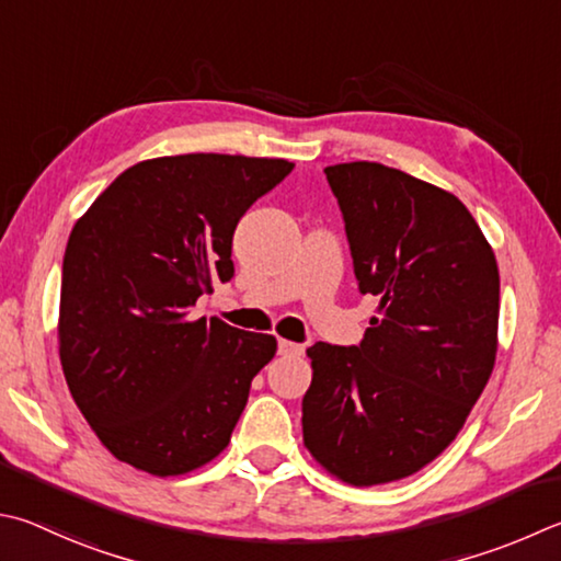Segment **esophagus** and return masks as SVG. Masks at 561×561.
<instances>
[{
	"label": "esophagus",
	"mask_w": 561,
	"mask_h": 561,
	"mask_svg": "<svg viewBox=\"0 0 561 561\" xmlns=\"http://www.w3.org/2000/svg\"><path fill=\"white\" fill-rule=\"evenodd\" d=\"M277 353H279V355H284V358H291V355H301V353H304V345L279 339V343H277Z\"/></svg>",
	"instance_id": "obj_1"
}]
</instances>
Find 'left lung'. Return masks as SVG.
Returning a JSON list of instances; mask_svg holds the SVG:
<instances>
[{
    "instance_id": "left-lung-1",
    "label": "left lung",
    "mask_w": 561,
    "mask_h": 561,
    "mask_svg": "<svg viewBox=\"0 0 561 561\" xmlns=\"http://www.w3.org/2000/svg\"><path fill=\"white\" fill-rule=\"evenodd\" d=\"M345 220L360 294L378 299L360 345L313 343L304 446L351 485L432 463L491 378L501 277L454 193L375 161L323 169Z\"/></svg>"
}]
</instances>
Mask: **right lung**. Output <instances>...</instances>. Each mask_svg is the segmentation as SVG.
Wrapping results in <instances>:
<instances>
[{
    "label": "right lung",
    "mask_w": 561,
    "mask_h": 561,
    "mask_svg": "<svg viewBox=\"0 0 561 561\" xmlns=\"http://www.w3.org/2000/svg\"><path fill=\"white\" fill-rule=\"evenodd\" d=\"M294 169L287 159L179 154L129 167L70 230L58 353L105 449L151 476H183L230 442L277 339L191 319L230 282L232 232Z\"/></svg>",
    "instance_id": "right-lung-1"
}]
</instances>
